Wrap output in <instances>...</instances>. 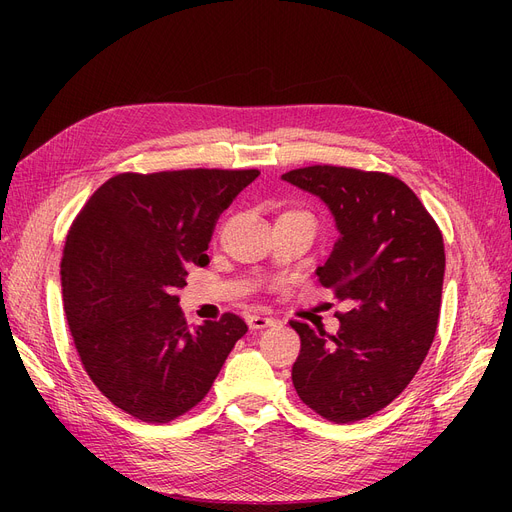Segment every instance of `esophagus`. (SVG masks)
<instances>
[{"mask_svg": "<svg viewBox=\"0 0 512 512\" xmlns=\"http://www.w3.org/2000/svg\"><path fill=\"white\" fill-rule=\"evenodd\" d=\"M247 324L251 330H263V328H270L276 324L274 317H267L263 313H251L247 315Z\"/></svg>", "mask_w": 512, "mask_h": 512, "instance_id": "34e87169", "label": "esophagus"}]
</instances>
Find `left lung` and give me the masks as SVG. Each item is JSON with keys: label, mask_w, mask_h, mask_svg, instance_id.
I'll list each match as a JSON object with an SVG mask.
<instances>
[{"label": "left lung", "mask_w": 512, "mask_h": 512, "mask_svg": "<svg viewBox=\"0 0 512 512\" xmlns=\"http://www.w3.org/2000/svg\"><path fill=\"white\" fill-rule=\"evenodd\" d=\"M282 180L330 209L338 238L315 274L351 305L336 336L292 321L301 336L292 384L321 417L355 423L409 386L434 342L444 240L417 195L394 176L311 166Z\"/></svg>", "instance_id": "1"}]
</instances>
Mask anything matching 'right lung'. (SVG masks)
<instances>
[{
    "label": "right lung",
    "mask_w": 512,
    "mask_h": 512,
    "mask_svg": "<svg viewBox=\"0 0 512 512\" xmlns=\"http://www.w3.org/2000/svg\"><path fill=\"white\" fill-rule=\"evenodd\" d=\"M257 170L118 174L68 232L60 265L68 328L103 396L147 423L205 398L247 324L234 313L188 328L176 290L207 265L220 213Z\"/></svg>",
    "instance_id": "add662e5"
}]
</instances>
